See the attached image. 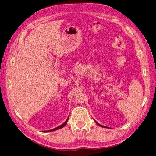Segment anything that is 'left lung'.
Segmentation results:
<instances>
[{"mask_svg":"<svg viewBox=\"0 0 156 156\" xmlns=\"http://www.w3.org/2000/svg\"><path fill=\"white\" fill-rule=\"evenodd\" d=\"M94 121H95L96 122V123L98 125V126H101V127H107L106 126H102V125H101V124H99V123H98V122L96 121V120H94Z\"/></svg>","mask_w":156,"mask_h":156,"instance_id":"left-lung-1","label":"left lung"}]
</instances>
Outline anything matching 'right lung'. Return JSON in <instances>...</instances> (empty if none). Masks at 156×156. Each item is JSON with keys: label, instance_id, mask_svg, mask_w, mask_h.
<instances>
[{"label": "right lung", "instance_id": "right-lung-1", "mask_svg": "<svg viewBox=\"0 0 156 156\" xmlns=\"http://www.w3.org/2000/svg\"><path fill=\"white\" fill-rule=\"evenodd\" d=\"M68 119H69V116L68 117V119H66V120L64 123L62 124H61L60 126H58V127H55V128H54V129H50V130H48V131H44L43 132H49V131H55V130H57V129H61V128H62L63 127H64L65 126V125L67 124V122H68Z\"/></svg>", "mask_w": 156, "mask_h": 156}]
</instances>
